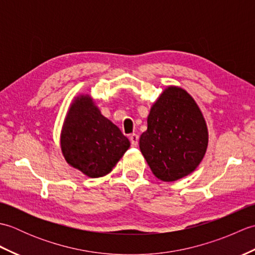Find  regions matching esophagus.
Listing matches in <instances>:
<instances>
[{
  "mask_svg": "<svg viewBox=\"0 0 255 255\" xmlns=\"http://www.w3.org/2000/svg\"><path fill=\"white\" fill-rule=\"evenodd\" d=\"M129 139H130V142H131L132 147H137L138 142H139V136H138V134L137 133H132V134H130V137H129Z\"/></svg>",
  "mask_w": 255,
  "mask_h": 255,
  "instance_id": "obj_1",
  "label": "esophagus"
}]
</instances>
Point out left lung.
<instances>
[{
  "mask_svg": "<svg viewBox=\"0 0 255 255\" xmlns=\"http://www.w3.org/2000/svg\"><path fill=\"white\" fill-rule=\"evenodd\" d=\"M139 147L155 177L174 182L191 174L208 145V129L197 103L180 86H167L151 106Z\"/></svg>",
  "mask_w": 255,
  "mask_h": 255,
  "instance_id": "1",
  "label": "left lung"
}]
</instances>
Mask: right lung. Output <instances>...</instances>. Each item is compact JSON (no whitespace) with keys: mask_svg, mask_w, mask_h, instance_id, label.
<instances>
[{"mask_svg":"<svg viewBox=\"0 0 255 255\" xmlns=\"http://www.w3.org/2000/svg\"><path fill=\"white\" fill-rule=\"evenodd\" d=\"M60 145L70 165L96 178L112 172L130 142L116 125L102 115L90 95L81 94L67 113Z\"/></svg>","mask_w":255,"mask_h":255,"instance_id":"add662e5","label":"right lung"}]
</instances>
